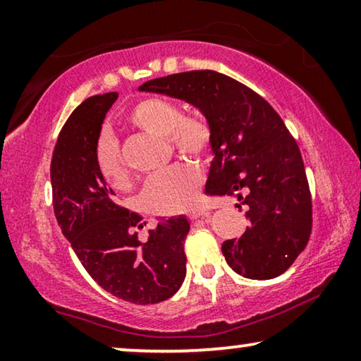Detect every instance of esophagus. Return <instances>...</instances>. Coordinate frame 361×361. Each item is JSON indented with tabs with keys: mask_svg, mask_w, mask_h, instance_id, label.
Returning <instances> with one entry per match:
<instances>
[{
	"mask_svg": "<svg viewBox=\"0 0 361 361\" xmlns=\"http://www.w3.org/2000/svg\"><path fill=\"white\" fill-rule=\"evenodd\" d=\"M209 215H210L209 212L201 210V209H196V210H192L191 214H190V220H197V219H201V216H209Z\"/></svg>",
	"mask_w": 361,
	"mask_h": 361,
	"instance_id": "esophagus-1",
	"label": "esophagus"
}]
</instances>
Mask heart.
Segmentation results:
<instances>
[{"label": "heart", "instance_id": "heart-1", "mask_svg": "<svg viewBox=\"0 0 361 361\" xmlns=\"http://www.w3.org/2000/svg\"><path fill=\"white\" fill-rule=\"evenodd\" d=\"M131 127L145 133L165 136L171 149L194 159H204L214 147L215 131L204 112L183 114L176 101L146 98L136 102L127 116ZM96 167L109 186L125 190L130 171L111 135H102L94 152ZM201 175L191 164H175L164 173L147 180L141 204L157 215H173L188 210L196 199Z\"/></svg>", "mask_w": 361, "mask_h": 361}]
</instances>
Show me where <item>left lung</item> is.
Segmentation results:
<instances>
[{
	"instance_id": "obj_1",
	"label": "left lung",
	"mask_w": 361,
	"mask_h": 361,
	"mask_svg": "<svg viewBox=\"0 0 361 361\" xmlns=\"http://www.w3.org/2000/svg\"><path fill=\"white\" fill-rule=\"evenodd\" d=\"M140 91L183 99L210 118L215 141L205 194L236 196L250 223L241 238L223 243L225 260L244 278L283 274L310 239L312 196L299 146L278 112L215 71L154 78Z\"/></svg>"
}]
</instances>
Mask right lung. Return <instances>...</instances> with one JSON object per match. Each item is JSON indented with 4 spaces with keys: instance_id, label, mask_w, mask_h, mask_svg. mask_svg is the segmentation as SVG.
I'll use <instances>...</instances> for the list:
<instances>
[{
    "instance_id": "right-lung-1",
    "label": "right lung",
    "mask_w": 361,
    "mask_h": 361,
    "mask_svg": "<svg viewBox=\"0 0 361 361\" xmlns=\"http://www.w3.org/2000/svg\"><path fill=\"white\" fill-rule=\"evenodd\" d=\"M117 98L118 93L91 96L62 127L51 159L54 215L85 270L102 289L131 304H159L185 281L183 244L190 221L183 215L160 220L141 243L135 228H142V219L114 201L94 152L102 122Z\"/></svg>"
}]
</instances>
